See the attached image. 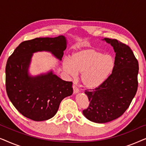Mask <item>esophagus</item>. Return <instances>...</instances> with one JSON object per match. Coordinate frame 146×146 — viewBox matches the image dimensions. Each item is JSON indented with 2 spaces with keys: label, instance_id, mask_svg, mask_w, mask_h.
Masks as SVG:
<instances>
[{
  "label": "esophagus",
  "instance_id": "obj_1",
  "mask_svg": "<svg viewBox=\"0 0 146 146\" xmlns=\"http://www.w3.org/2000/svg\"><path fill=\"white\" fill-rule=\"evenodd\" d=\"M72 88H73V92H74V94H77V93H78L79 92V89L76 86H74V85L73 86H72Z\"/></svg>",
  "mask_w": 146,
  "mask_h": 146
}]
</instances>
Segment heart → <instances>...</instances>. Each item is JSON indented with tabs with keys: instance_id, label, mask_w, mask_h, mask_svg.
<instances>
[{
	"instance_id": "b5f03b06",
	"label": "heart",
	"mask_w": 146,
	"mask_h": 146,
	"mask_svg": "<svg viewBox=\"0 0 146 146\" xmlns=\"http://www.w3.org/2000/svg\"><path fill=\"white\" fill-rule=\"evenodd\" d=\"M112 56L104 54L94 48L84 49L71 55L70 60L62 61L64 70L72 77L81 73V82L87 89H96L107 80L114 69Z\"/></svg>"
}]
</instances>
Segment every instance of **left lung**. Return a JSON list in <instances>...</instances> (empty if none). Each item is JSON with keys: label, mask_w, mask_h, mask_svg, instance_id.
<instances>
[{"label": "left lung", "mask_w": 146, "mask_h": 146, "mask_svg": "<svg viewBox=\"0 0 146 146\" xmlns=\"http://www.w3.org/2000/svg\"><path fill=\"white\" fill-rule=\"evenodd\" d=\"M103 40L115 52L114 69L100 86L86 90L90 104L82 111L88 119L99 123L120 117L129 108L138 86V62L130 48L116 39Z\"/></svg>", "instance_id": "1"}]
</instances>
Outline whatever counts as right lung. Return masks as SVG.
I'll use <instances>...</instances> for the list:
<instances>
[{"label":"right lung","mask_w":146,"mask_h":146,"mask_svg":"<svg viewBox=\"0 0 146 146\" xmlns=\"http://www.w3.org/2000/svg\"><path fill=\"white\" fill-rule=\"evenodd\" d=\"M66 48L64 36L36 38L20 44L6 65V90L18 111L34 121H44L56 113L60 104L73 93L72 82L62 80L52 71L31 76L28 73L33 54L47 51L61 60Z\"/></svg>","instance_id":"obj_1"}]
</instances>
